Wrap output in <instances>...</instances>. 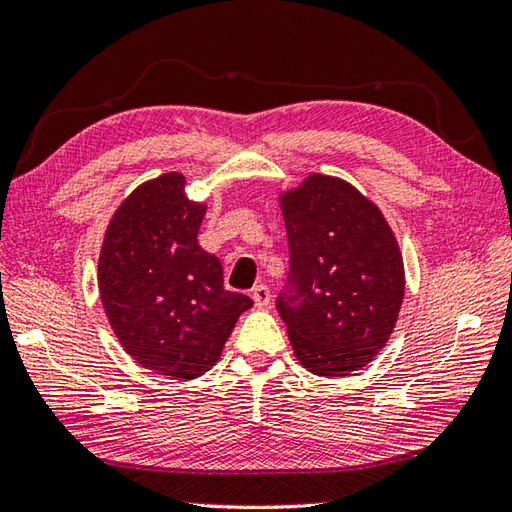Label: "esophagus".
<instances>
[{"label":"esophagus","mask_w":512,"mask_h":512,"mask_svg":"<svg viewBox=\"0 0 512 512\" xmlns=\"http://www.w3.org/2000/svg\"><path fill=\"white\" fill-rule=\"evenodd\" d=\"M250 297H253L257 308H264V306H268V303H270V290H268V286L259 284V286L253 288V292H250Z\"/></svg>","instance_id":"esophagus-1"}]
</instances>
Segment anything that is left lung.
Returning a JSON list of instances; mask_svg holds the SVG:
<instances>
[{
  "instance_id": "left-lung-1",
  "label": "left lung",
  "mask_w": 512,
  "mask_h": 512,
  "mask_svg": "<svg viewBox=\"0 0 512 512\" xmlns=\"http://www.w3.org/2000/svg\"><path fill=\"white\" fill-rule=\"evenodd\" d=\"M290 253L277 310L297 361L341 378L374 361L405 297V266L378 206L341 178L312 173L279 195Z\"/></svg>"
}]
</instances>
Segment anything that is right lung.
<instances>
[{
  "label": "right lung",
  "mask_w": 512,
  "mask_h": 512,
  "mask_svg": "<svg viewBox=\"0 0 512 512\" xmlns=\"http://www.w3.org/2000/svg\"><path fill=\"white\" fill-rule=\"evenodd\" d=\"M182 173L140 184L118 206L99 257V290L125 352L151 372L195 378L217 363L253 299L224 288L222 264L198 244L206 204Z\"/></svg>",
  "instance_id": "right-lung-1"
}]
</instances>
